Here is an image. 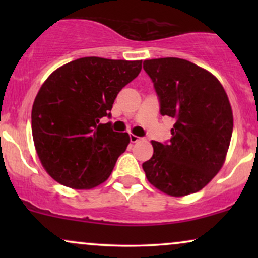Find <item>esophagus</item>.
Masks as SVG:
<instances>
[{"label":"esophagus","instance_id":"34e87169","mask_svg":"<svg viewBox=\"0 0 258 258\" xmlns=\"http://www.w3.org/2000/svg\"><path fill=\"white\" fill-rule=\"evenodd\" d=\"M130 141H131V143H137L138 141H141V138H139L138 136H135V135H130Z\"/></svg>","mask_w":258,"mask_h":258}]
</instances>
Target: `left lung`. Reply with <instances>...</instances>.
<instances>
[{"instance_id":"obj_1","label":"left lung","mask_w":258,"mask_h":258,"mask_svg":"<svg viewBox=\"0 0 258 258\" xmlns=\"http://www.w3.org/2000/svg\"><path fill=\"white\" fill-rule=\"evenodd\" d=\"M162 116L174 119L168 144L152 141L144 162L147 179L162 193L184 197L201 190L226 161L233 132V111L215 75L180 58L144 60Z\"/></svg>"}]
</instances>
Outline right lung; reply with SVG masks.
<instances>
[{
	"instance_id": "obj_1",
	"label": "right lung",
	"mask_w": 258,
	"mask_h": 258,
	"mask_svg": "<svg viewBox=\"0 0 258 258\" xmlns=\"http://www.w3.org/2000/svg\"><path fill=\"white\" fill-rule=\"evenodd\" d=\"M142 60L76 59L41 86L31 111L35 149L46 172L73 189H91L109 178L130 136L100 123L117 93L138 76Z\"/></svg>"
}]
</instances>
